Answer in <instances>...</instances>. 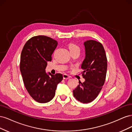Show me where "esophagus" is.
Returning <instances> with one entry per match:
<instances>
[{"instance_id":"obj_1","label":"esophagus","mask_w":132,"mask_h":132,"mask_svg":"<svg viewBox=\"0 0 132 132\" xmlns=\"http://www.w3.org/2000/svg\"><path fill=\"white\" fill-rule=\"evenodd\" d=\"M63 79H70L69 76L68 75L66 74H64L63 75Z\"/></svg>"}]
</instances>
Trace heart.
<instances>
[{
	"instance_id": "1",
	"label": "heart",
	"mask_w": 132,
	"mask_h": 132,
	"mask_svg": "<svg viewBox=\"0 0 132 132\" xmlns=\"http://www.w3.org/2000/svg\"><path fill=\"white\" fill-rule=\"evenodd\" d=\"M68 48L70 53L74 52H80V47L75 43H70L68 45Z\"/></svg>"
}]
</instances>
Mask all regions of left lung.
Instances as JSON below:
<instances>
[{
	"label": "left lung",
	"mask_w": 132,
	"mask_h": 132,
	"mask_svg": "<svg viewBox=\"0 0 132 132\" xmlns=\"http://www.w3.org/2000/svg\"><path fill=\"white\" fill-rule=\"evenodd\" d=\"M85 58L81 69L85 81L73 90V95L83 103L91 102L97 97L104 84L107 68V57L102 44L94 40L84 42Z\"/></svg>",
	"instance_id": "left-lung-1"
}]
</instances>
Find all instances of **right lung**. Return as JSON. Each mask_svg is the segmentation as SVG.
<instances>
[{
  "label": "right lung",
  "instance_id": "1",
  "mask_svg": "<svg viewBox=\"0 0 132 132\" xmlns=\"http://www.w3.org/2000/svg\"><path fill=\"white\" fill-rule=\"evenodd\" d=\"M57 45L55 39L39 35L29 39L21 52L20 69L23 83L30 95L39 103L50 101L63 80L62 74L48 75L45 71Z\"/></svg>",
  "mask_w": 132,
  "mask_h": 132
}]
</instances>
